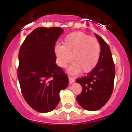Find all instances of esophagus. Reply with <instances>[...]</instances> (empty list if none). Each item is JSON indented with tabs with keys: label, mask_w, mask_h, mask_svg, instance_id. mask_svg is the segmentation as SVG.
I'll use <instances>...</instances> for the list:
<instances>
[{
	"label": "esophagus",
	"mask_w": 132,
	"mask_h": 132,
	"mask_svg": "<svg viewBox=\"0 0 132 132\" xmlns=\"http://www.w3.org/2000/svg\"><path fill=\"white\" fill-rule=\"evenodd\" d=\"M68 78H69V83H70V84H72L73 83H74L75 79L73 78H72V77H69Z\"/></svg>",
	"instance_id": "34e87169"
}]
</instances>
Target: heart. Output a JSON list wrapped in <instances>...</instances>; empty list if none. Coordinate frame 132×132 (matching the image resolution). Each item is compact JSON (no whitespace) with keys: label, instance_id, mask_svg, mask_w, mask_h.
Instances as JSON below:
<instances>
[{"label":"heart","instance_id":"1","mask_svg":"<svg viewBox=\"0 0 132 132\" xmlns=\"http://www.w3.org/2000/svg\"><path fill=\"white\" fill-rule=\"evenodd\" d=\"M57 64L65 68L71 61L68 72L73 75L88 73L96 67L100 55V46L95 38L82 32L68 34L63 45H56L54 48Z\"/></svg>","mask_w":132,"mask_h":132}]
</instances>
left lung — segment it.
<instances>
[{
    "label": "left lung",
    "mask_w": 132,
    "mask_h": 132,
    "mask_svg": "<svg viewBox=\"0 0 132 132\" xmlns=\"http://www.w3.org/2000/svg\"><path fill=\"white\" fill-rule=\"evenodd\" d=\"M101 46L99 61L96 67L86 77L76 80L82 91L77 97L78 104L90 111L99 110L110 98L114 89L115 67L111 51L107 43L96 34Z\"/></svg>",
    "instance_id": "1"
}]
</instances>
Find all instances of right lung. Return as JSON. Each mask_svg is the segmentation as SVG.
Returning <instances> with one entry per match:
<instances>
[{"mask_svg":"<svg viewBox=\"0 0 132 132\" xmlns=\"http://www.w3.org/2000/svg\"><path fill=\"white\" fill-rule=\"evenodd\" d=\"M62 32L60 27H38L27 36L20 49L18 78L22 95L39 112L55 109L60 91L68 85V76L55 64L54 48Z\"/></svg>","mask_w":132,"mask_h":132,"instance_id":"right-lung-1","label":"right lung"}]
</instances>
